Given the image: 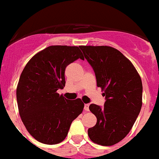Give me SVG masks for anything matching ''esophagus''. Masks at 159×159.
Masks as SVG:
<instances>
[{
  "instance_id": "obj_1",
  "label": "esophagus",
  "mask_w": 159,
  "mask_h": 159,
  "mask_svg": "<svg viewBox=\"0 0 159 159\" xmlns=\"http://www.w3.org/2000/svg\"><path fill=\"white\" fill-rule=\"evenodd\" d=\"M84 110H85L86 111H88L89 110V104H84Z\"/></svg>"
}]
</instances>
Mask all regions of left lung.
Wrapping results in <instances>:
<instances>
[{
    "label": "left lung",
    "instance_id": "left-lung-1",
    "mask_svg": "<svg viewBox=\"0 0 159 159\" xmlns=\"http://www.w3.org/2000/svg\"><path fill=\"white\" fill-rule=\"evenodd\" d=\"M94 70L97 86L106 102L104 107L91 104L97 123L88 130L93 143L111 146L130 131L142 107L141 78L130 60L108 46H80Z\"/></svg>",
    "mask_w": 159,
    "mask_h": 159
}]
</instances>
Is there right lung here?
<instances>
[{"label":"right lung","mask_w":159,"mask_h":159,"mask_svg":"<svg viewBox=\"0 0 159 159\" xmlns=\"http://www.w3.org/2000/svg\"><path fill=\"white\" fill-rule=\"evenodd\" d=\"M79 58L84 59L79 47L50 46L35 54L21 73L16 89L20 116L29 134L43 144L63 141L83 111L80 98L68 100L57 93L66 84V66Z\"/></svg>","instance_id":"right-lung-1"}]
</instances>
